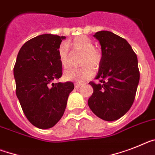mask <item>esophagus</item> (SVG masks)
Returning <instances> with one entry per match:
<instances>
[{"label": "esophagus", "mask_w": 155, "mask_h": 155, "mask_svg": "<svg viewBox=\"0 0 155 155\" xmlns=\"http://www.w3.org/2000/svg\"><path fill=\"white\" fill-rule=\"evenodd\" d=\"M81 86H82V84H80V83H75V88L80 87Z\"/></svg>", "instance_id": "34e87169"}]
</instances>
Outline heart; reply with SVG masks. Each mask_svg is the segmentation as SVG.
Returning <instances> with one entry per match:
<instances>
[{
	"instance_id": "1",
	"label": "heart",
	"mask_w": 155,
	"mask_h": 155,
	"mask_svg": "<svg viewBox=\"0 0 155 155\" xmlns=\"http://www.w3.org/2000/svg\"><path fill=\"white\" fill-rule=\"evenodd\" d=\"M68 46L72 49L82 53L80 64L81 68H71L65 70L64 76L67 80H73L76 82H84L91 77L94 71L91 66H97L101 59L99 51L94 48V43L90 38L84 35L77 36L72 41L68 42ZM60 61L64 67H67L69 62L68 52L65 45H61L58 50Z\"/></svg>"
}]
</instances>
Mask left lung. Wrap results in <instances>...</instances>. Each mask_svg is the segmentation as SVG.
<instances>
[{
	"label": "left lung",
	"instance_id": "left-lung-1",
	"mask_svg": "<svg viewBox=\"0 0 155 155\" xmlns=\"http://www.w3.org/2000/svg\"><path fill=\"white\" fill-rule=\"evenodd\" d=\"M102 46V59L96 79L90 82L94 92L88 106L101 119L113 121L132 107L140 81L137 56L124 38L110 31L96 32Z\"/></svg>",
	"mask_w": 155,
	"mask_h": 155
}]
</instances>
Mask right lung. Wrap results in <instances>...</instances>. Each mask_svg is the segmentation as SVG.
<instances>
[{
    "label": "right lung",
    "instance_id": "right-lung-1",
    "mask_svg": "<svg viewBox=\"0 0 155 155\" xmlns=\"http://www.w3.org/2000/svg\"><path fill=\"white\" fill-rule=\"evenodd\" d=\"M64 36L41 35L23 44L14 66L15 93L26 117L34 126L47 129L62 117L72 82L57 83L62 75L60 45Z\"/></svg>",
    "mask_w": 155,
    "mask_h": 155
}]
</instances>
